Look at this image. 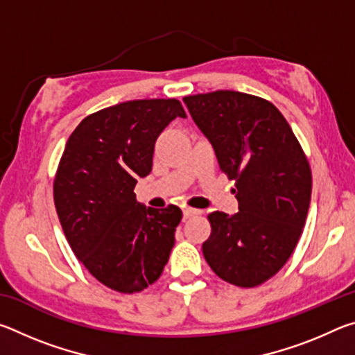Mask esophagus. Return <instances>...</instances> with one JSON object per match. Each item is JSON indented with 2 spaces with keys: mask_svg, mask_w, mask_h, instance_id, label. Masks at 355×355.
<instances>
[{
  "mask_svg": "<svg viewBox=\"0 0 355 355\" xmlns=\"http://www.w3.org/2000/svg\"><path fill=\"white\" fill-rule=\"evenodd\" d=\"M197 214H200L199 209H196V208H189V207L183 208V216H184L186 219H188V218H192V216H197Z\"/></svg>",
  "mask_w": 355,
  "mask_h": 355,
  "instance_id": "obj_1",
  "label": "esophagus"
}]
</instances>
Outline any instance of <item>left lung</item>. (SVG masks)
<instances>
[{"instance_id": "1", "label": "left lung", "mask_w": 355, "mask_h": 355, "mask_svg": "<svg viewBox=\"0 0 355 355\" xmlns=\"http://www.w3.org/2000/svg\"><path fill=\"white\" fill-rule=\"evenodd\" d=\"M211 144L222 172L235 180L239 211L208 216L202 245L209 268L228 284L252 288L277 274L307 219L311 171L282 112L268 100L235 91L183 98Z\"/></svg>"}]
</instances>
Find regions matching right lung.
Masks as SVG:
<instances>
[{
  "label": "right lung",
  "instance_id": "obj_1",
  "mask_svg": "<svg viewBox=\"0 0 355 355\" xmlns=\"http://www.w3.org/2000/svg\"><path fill=\"white\" fill-rule=\"evenodd\" d=\"M177 117L186 112L175 98L125 101L81 120L65 144L53 184L59 220L78 260L114 291L155 284L175 244L182 209L142 207L135 186Z\"/></svg>",
  "mask_w": 355,
  "mask_h": 355
}]
</instances>
